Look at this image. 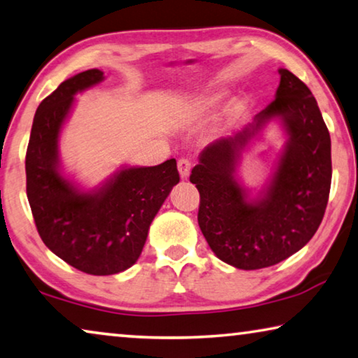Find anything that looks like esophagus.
Masks as SVG:
<instances>
[{"label":"esophagus","mask_w":358,"mask_h":358,"mask_svg":"<svg viewBox=\"0 0 358 358\" xmlns=\"http://www.w3.org/2000/svg\"><path fill=\"white\" fill-rule=\"evenodd\" d=\"M178 172L181 178H188L191 172V162L188 159H180L178 161Z\"/></svg>","instance_id":"1"}]
</instances>
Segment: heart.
Instances as JSON below:
<instances>
[{
    "instance_id": "obj_1",
    "label": "heart",
    "mask_w": 358,
    "mask_h": 358,
    "mask_svg": "<svg viewBox=\"0 0 358 358\" xmlns=\"http://www.w3.org/2000/svg\"><path fill=\"white\" fill-rule=\"evenodd\" d=\"M221 100H223V94H220V92L210 94V95H207V97H203V100L201 101V108L202 110H208V108L217 106Z\"/></svg>"
}]
</instances>
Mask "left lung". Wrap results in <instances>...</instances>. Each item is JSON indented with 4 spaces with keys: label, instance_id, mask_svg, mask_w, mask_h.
<instances>
[{
    "label": "left lung",
    "instance_id": "obj_1",
    "mask_svg": "<svg viewBox=\"0 0 358 358\" xmlns=\"http://www.w3.org/2000/svg\"><path fill=\"white\" fill-rule=\"evenodd\" d=\"M275 100L231 137L210 143L192 169L197 221L217 257L237 269H263L292 257L319 229L331 186V140L309 87L280 68ZM274 118L287 143L266 192L248 200L235 178L241 148Z\"/></svg>",
    "mask_w": 358,
    "mask_h": 358
}]
</instances>
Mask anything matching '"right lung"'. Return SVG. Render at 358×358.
Masks as SVG:
<instances>
[{
  "mask_svg": "<svg viewBox=\"0 0 358 358\" xmlns=\"http://www.w3.org/2000/svg\"><path fill=\"white\" fill-rule=\"evenodd\" d=\"M105 79L87 70L66 79L39 103L25 156L27 197L36 229L50 252L78 271L111 275L138 259L151 221L180 181L177 161L126 167L101 188L81 191L64 177L60 130L75 95Z\"/></svg>",
  "mask_w": 358,
  "mask_h": 358,
  "instance_id": "right-lung-1",
  "label": "right lung"
}]
</instances>
